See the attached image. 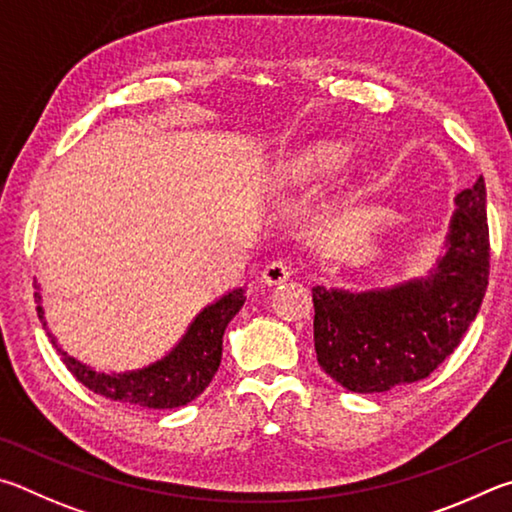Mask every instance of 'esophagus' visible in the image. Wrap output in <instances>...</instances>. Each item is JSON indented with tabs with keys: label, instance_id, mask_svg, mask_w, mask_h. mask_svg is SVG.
<instances>
[{
	"label": "esophagus",
	"instance_id": "1",
	"mask_svg": "<svg viewBox=\"0 0 512 512\" xmlns=\"http://www.w3.org/2000/svg\"><path fill=\"white\" fill-rule=\"evenodd\" d=\"M290 276H292V263L288 261V258H274V261L267 263L263 270V281L267 285L285 283Z\"/></svg>",
	"mask_w": 512,
	"mask_h": 512
}]
</instances>
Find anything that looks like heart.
Instances as JSON below:
<instances>
[{
	"label": "heart",
	"mask_w": 512,
	"mask_h": 512,
	"mask_svg": "<svg viewBox=\"0 0 512 512\" xmlns=\"http://www.w3.org/2000/svg\"><path fill=\"white\" fill-rule=\"evenodd\" d=\"M342 152L339 150H335V148H324V150H319V155H317V161L321 166H333V164H337V161H342Z\"/></svg>",
	"instance_id": "b5f03b06"
}]
</instances>
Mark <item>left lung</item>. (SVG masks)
Segmentation results:
<instances>
[{
    "mask_svg": "<svg viewBox=\"0 0 512 512\" xmlns=\"http://www.w3.org/2000/svg\"><path fill=\"white\" fill-rule=\"evenodd\" d=\"M447 254L434 274L393 290L312 288L317 362L355 393H382L432 375L477 317L490 274L483 177L456 195Z\"/></svg>",
    "mask_w": 512,
    "mask_h": 512,
    "instance_id": "1",
    "label": "left lung"
}]
</instances>
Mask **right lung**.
Here are the masks:
<instances>
[{"label": "right lung", "mask_w": 512, "mask_h": 512, "mask_svg": "<svg viewBox=\"0 0 512 512\" xmlns=\"http://www.w3.org/2000/svg\"><path fill=\"white\" fill-rule=\"evenodd\" d=\"M35 301H38V317L42 326H47L38 290H35ZM242 303H245V290L242 288L224 294L222 299L211 303L197 315L182 342L164 360L141 371L105 375L87 369L85 364L76 362L62 348H58V353L62 355V362H65L69 373L98 396L146 409L184 407L200 396L211 384L213 375L218 373L224 328L236 317Z\"/></svg>", "instance_id": "add662e5"}]
</instances>
